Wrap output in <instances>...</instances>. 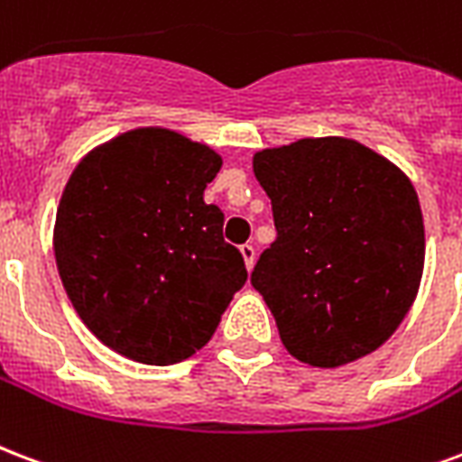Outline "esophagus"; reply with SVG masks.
I'll return each mask as SVG.
<instances>
[{
  "instance_id": "1",
  "label": "esophagus",
  "mask_w": 462,
  "mask_h": 462,
  "mask_svg": "<svg viewBox=\"0 0 462 462\" xmlns=\"http://www.w3.org/2000/svg\"><path fill=\"white\" fill-rule=\"evenodd\" d=\"M239 252H242V256H245L246 269H252V266H254V259H256L254 245H242L239 246Z\"/></svg>"
}]
</instances>
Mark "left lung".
I'll list each match as a JSON object with an SVG mask.
<instances>
[{
	"label": "left lung",
	"mask_w": 462,
	"mask_h": 462,
	"mask_svg": "<svg viewBox=\"0 0 462 462\" xmlns=\"http://www.w3.org/2000/svg\"><path fill=\"white\" fill-rule=\"evenodd\" d=\"M276 239L252 286L288 354L337 368L395 332L424 271V220L400 169L356 140L302 137L254 154Z\"/></svg>",
	"instance_id": "8db88e82"
}]
</instances>
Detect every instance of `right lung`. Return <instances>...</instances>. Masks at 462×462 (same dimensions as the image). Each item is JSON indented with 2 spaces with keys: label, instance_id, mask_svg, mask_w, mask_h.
<instances>
[{
  "label": "right lung",
  "instance_id": "add662e5",
  "mask_svg": "<svg viewBox=\"0 0 462 462\" xmlns=\"http://www.w3.org/2000/svg\"><path fill=\"white\" fill-rule=\"evenodd\" d=\"M220 154L167 128H137L84 157L55 217L67 298L108 348L171 365L216 334L246 283L225 216L203 200Z\"/></svg>",
  "mask_w": 462,
  "mask_h": 462
}]
</instances>
